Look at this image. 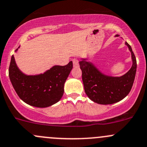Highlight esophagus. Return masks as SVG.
Segmentation results:
<instances>
[{"label":"esophagus","mask_w":147,"mask_h":147,"mask_svg":"<svg viewBox=\"0 0 147 147\" xmlns=\"http://www.w3.org/2000/svg\"><path fill=\"white\" fill-rule=\"evenodd\" d=\"M72 63H73L74 67H78L79 65V61L77 58H74V59L72 60Z\"/></svg>","instance_id":"esophagus-1"}]
</instances>
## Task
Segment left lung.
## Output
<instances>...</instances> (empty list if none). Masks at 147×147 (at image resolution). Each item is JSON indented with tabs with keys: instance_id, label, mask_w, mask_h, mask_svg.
I'll use <instances>...</instances> for the list:
<instances>
[{
	"instance_id": "8db88e82",
	"label": "left lung",
	"mask_w": 147,
	"mask_h": 147,
	"mask_svg": "<svg viewBox=\"0 0 147 147\" xmlns=\"http://www.w3.org/2000/svg\"><path fill=\"white\" fill-rule=\"evenodd\" d=\"M118 36V35H116ZM131 52L132 65L121 77H111L100 72L90 62L82 59L79 62L82 72L84 91L92 101L98 104H113L121 101L130 92L137 70V61L131 46L125 42Z\"/></svg>"
}]
</instances>
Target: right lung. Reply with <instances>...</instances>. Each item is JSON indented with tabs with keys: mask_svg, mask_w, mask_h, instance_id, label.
<instances>
[{
	"mask_svg": "<svg viewBox=\"0 0 147 147\" xmlns=\"http://www.w3.org/2000/svg\"><path fill=\"white\" fill-rule=\"evenodd\" d=\"M72 65L70 61L64 66L54 65L43 74L27 75L18 68L12 55L9 78L15 92L23 101L35 107L46 108L61 100L64 93V84Z\"/></svg>",
	"mask_w": 147,
	"mask_h": 147,
	"instance_id": "add662e5",
	"label": "right lung"
}]
</instances>
